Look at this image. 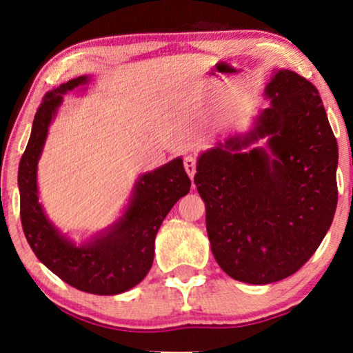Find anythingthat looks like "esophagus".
Wrapping results in <instances>:
<instances>
[{"label":"esophagus","instance_id":"esophagus-1","mask_svg":"<svg viewBox=\"0 0 353 353\" xmlns=\"http://www.w3.org/2000/svg\"><path fill=\"white\" fill-rule=\"evenodd\" d=\"M185 170H186L188 175H190V178L194 176V173H196V157H192V156L185 157Z\"/></svg>","mask_w":353,"mask_h":353}]
</instances>
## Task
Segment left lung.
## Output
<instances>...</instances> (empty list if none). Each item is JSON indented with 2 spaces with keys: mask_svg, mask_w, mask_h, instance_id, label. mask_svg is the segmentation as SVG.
Returning <instances> with one entry per match:
<instances>
[{
  "mask_svg": "<svg viewBox=\"0 0 353 353\" xmlns=\"http://www.w3.org/2000/svg\"><path fill=\"white\" fill-rule=\"evenodd\" d=\"M270 99L244 137L202 152L194 183L205 202L212 254L238 281L291 276L315 254L337 205V141L318 90L276 70ZM268 137V149L242 151Z\"/></svg>",
  "mask_w": 353,
  "mask_h": 353,
  "instance_id": "1",
  "label": "left lung"
}]
</instances>
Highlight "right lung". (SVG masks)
<instances>
[{"mask_svg":"<svg viewBox=\"0 0 353 353\" xmlns=\"http://www.w3.org/2000/svg\"><path fill=\"white\" fill-rule=\"evenodd\" d=\"M81 75L48 91L35 114L26 152L19 163L21 220L27 243L41 263L62 281L83 292L114 296L141 283L154 260V239L176 201L190 192L180 157L139 176L123 215L88 243L77 245L48 220L38 201L37 167L48 128L62 104V96L86 85Z\"/></svg>","mask_w":353,"mask_h":353,"instance_id":"1","label":"right lung"}]
</instances>
